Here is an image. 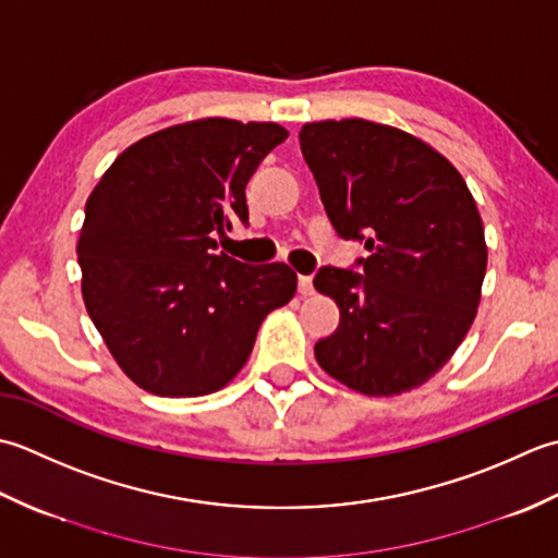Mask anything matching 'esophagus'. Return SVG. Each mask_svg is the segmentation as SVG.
Here are the masks:
<instances>
[{"label":"esophagus","instance_id":"obj_1","mask_svg":"<svg viewBox=\"0 0 558 558\" xmlns=\"http://www.w3.org/2000/svg\"><path fill=\"white\" fill-rule=\"evenodd\" d=\"M299 293L301 295H311L313 293V279L311 277L299 275Z\"/></svg>","mask_w":558,"mask_h":558}]
</instances>
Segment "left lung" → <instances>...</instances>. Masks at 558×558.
<instances>
[{"mask_svg":"<svg viewBox=\"0 0 558 558\" xmlns=\"http://www.w3.org/2000/svg\"><path fill=\"white\" fill-rule=\"evenodd\" d=\"M299 140L337 235L368 250L351 269H317L339 325L315 359L363 395L412 390L474 323L486 271L474 197L446 156L388 124L308 122Z\"/></svg>","mask_w":558,"mask_h":558,"instance_id":"1","label":"left lung"}]
</instances>
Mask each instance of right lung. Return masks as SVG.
I'll return each instance as SVG.
<instances>
[{"label":"right lung","instance_id":"right-lung-1","mask_svg":"<svg viewBox=\"0 0 558 558\" xmlns=\"http://www.w3.org/2000/svg\"><path fill=\"white\" fill-rule=\"evenodd\" d=\"M287 136L275 122L175 124L124 149L90 192L76 243L84 303L146 392L223 388L267 313L293 299L291 267L216 255L211 238L247 226V180Z\"/></svg>","mask_w":558,"mask_h":558}]
</instances>
